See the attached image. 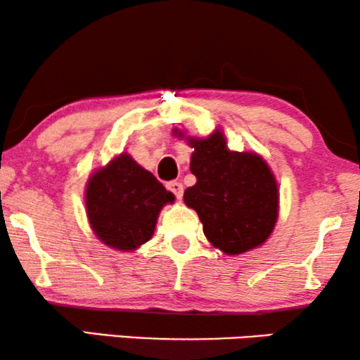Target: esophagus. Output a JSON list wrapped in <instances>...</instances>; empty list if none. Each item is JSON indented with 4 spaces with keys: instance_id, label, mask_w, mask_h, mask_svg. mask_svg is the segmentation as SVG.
Masks as SVG:
<instances>
[{
    "instance_id": "1",
    "label": "esophagus",
    "mask_w": 360,
    "mask_h": 360,
    "mask_svg": "<svg viewBox=\"0 0 360 360\" xmlns=\"http://www.w3.org/2000/svg\"><path fill=\"white\" fill-rule=\"evenodd\" d=\"M167 190H169L170 193H174L176 200H181V196H184V185H181L180 181H169V184H167Z\"/></svg>"
}]
</instances>
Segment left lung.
<instances>
[{
  "label": "left lung",
  "mask_w": 360,
  "mask_h": 360,
  "mask_svg": "<svg viewBox=\"0 0 360 360\" xmlns=\"http://www.w3.org/2000/svg\"><path fill=\"white\" fill-rule=\"evenodd\" d=\"M195 152L190 170L196 184L185 190L203 233L214 248L229 255L257 248L272 233L278 211L277 184L257 154L233 152L219 132L190 139Z\"/></svg>",
  "instance_id": "left-lung-1"
}]
</instances>
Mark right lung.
Listing matches in <instances>:
<instances>
[{
	"label": "right lung",
	"mask_w": 360,
	"mask_h": 360,
	"mask_svg": "<svg viewBox=\"0 0 360 360\" xmlns=\"http://www.w3.org/2000/svg\"><path fill=\"white\" fill-rule=\"evenodd\" d=\"M174 195L150 172L122 154L96 172L86 186L88 219L106 245L134 250L152 238L157 216Z\"/></svg>",
	"instance_id": "right-lung-1"
}]
</instances>
